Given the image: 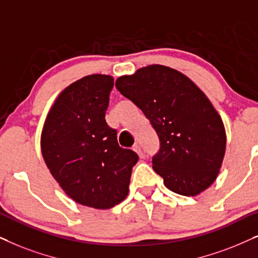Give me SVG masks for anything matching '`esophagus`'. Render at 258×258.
<instances>
[{"label":"esophagus","instance_id":"1","mask_svg":"<svg viewBox=\"0 0 258 258\" xmlns=\"http://www.w3.org/2000/svg\"><path fill=\"white\" fill-rule=\"evenodd\" d=\"M133 151H135V152H136L137 154H138V156H139L140 158H143L144 154H143V150H142V147L138 146V145H135V146H133Z\"/></svg>","mask_w":258,"mask_h":258}]
</instances>
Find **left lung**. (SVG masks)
<instances>
[{
  "label": "left lung",
  "mask_w": 258,
  "mask_h": 258,
  "mask_svg": "<svg viewBox=\"0 0 258 258\" xmlns=\"http://www.w3.org/2000/svg\"><path fill=\"white\" fill-rule=\"evenodd\" d=\"M115 86L142 109L159 137L152 167L165 186L188 197L211 186L224 159L226 133L204 92L185 74L163 64L121 75Z\"/></svg>",
  "instance_id": "1"
}]
</instances>
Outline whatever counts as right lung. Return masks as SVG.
Returning <instances> with one entry per match:
<instances>
[{
    "label": "right lung",
    "mask_w": 258,
    "mask_h": 258,
    "mask_svg": "<svg viewBox=\"0 0 258 258\" xmlns=\"http://www.w3.org/2000/svg\"><path fill=\"white\" fill-rule=\"evenodd\" d=\"M113 85L106 74L72 82L54 100L41 132L42 157L59 186L75 203L99 210L127 197L138 161L105 120Z\"/></svg>",
    "instance_id": "add662e5"
}]
</instances>
